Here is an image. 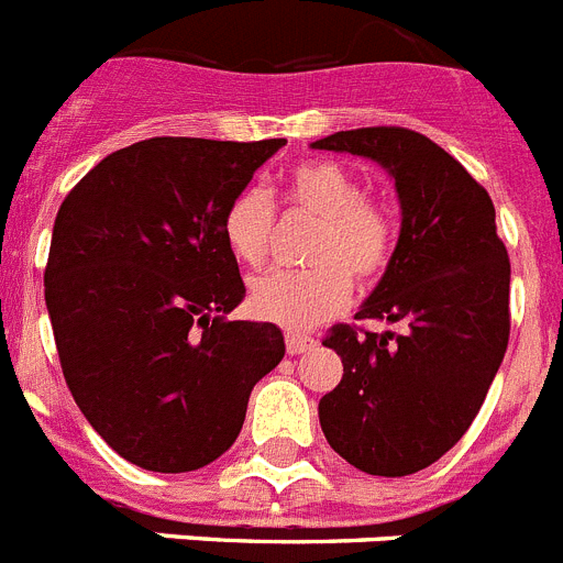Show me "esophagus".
Wrapping results in <instances>:
<instances>
[{"mask_svg":"<svg viewBox=\"0 0 563 563\" xmlns=\"http://www.w3.org/2000/svg\"><path fill=\"white\" fill-rule=\"evenodd\" d=\"M317 347V339L306 336V333H286V351L288 356H300V353L313 351Z\"/></svg>","mask_w":563,"mask_h":563,"instance_id":"34e87169","label":"esophagus"}]
</instances>
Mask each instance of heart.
<instances>
[{
    "instance_id": "obj_1",
    "label": "heart",
    "mask_w": 563,
    "mask_h": 563,
    "mask_svg": "<svg viewBox=\"0 0 563 563\" xmlns=\"http://www.w3.org/2000/svg\"><path fill=\"white\" fill-rule=\"evenodd\" d=\"M286 207L317 219L308 238L302 272H269L250 286V311L263 322L302 331L333 317L351 300V277L376 280L387 269L395 246V224L382 201L364 196L351 168L331 159L294 165L286 176ZM275 201L261 185L241 187L221 219L232 255L261 266L269 255Z\"/></svg>"
}]
</instances>
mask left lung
Returning <instances> with one entry per match:
<instances>
[{"mask_svg": "<svg viewBox=\"0 0 563 563\" xmlns=\"http://www.w3.org/2000/svg\"><path fill=\"white\" fill-rule=\"evenodd\" d=\"M319 151L367 156L395 181L401 235L356 319L407 333L333 325L342 382L319 423L339 457L373 477H407L443 457L477 418L510 336V261L494 201L429 136L398 125L336 131Z\"/></svg>", "mask_w": 563, "mask_h": 563, "instance_id": "1", "label": "left lung"}]
</instances>
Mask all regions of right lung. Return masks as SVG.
I'll use <instances>...</instances> for the list:
<instances>
[{
    "instance_id": "obj_1",
    "label": "right lung",
    "mask_w": 563,
    "mask_h": 563,
    "mask_svg": "<svg viewBox=\"0 0 563 563\" xmlns=\"http://www.w3.org/2000/svg\"><path fill=\"white\" fill-rule=\"evenodd\" d=\"M286 140L154 136L100 159L60 205L44 300L60 369L95 432L145 471L205 468L286 353L244 300L221 232L232 196Z\"/></svg>"
}]
</instances>
